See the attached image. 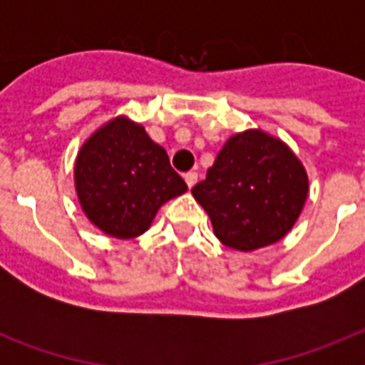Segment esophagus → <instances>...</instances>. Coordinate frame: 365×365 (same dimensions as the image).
I'll return each mask as SVG.
<instances>
[{"label":"esophagus","mask_w":365,"mask_h":365,"mask_svg":"<svg viewBox=\"0 0 365 365\" xmlns=\"http://www.w3.org/2000/svg\"><path fill=\"white\" fill-rule=\"evenodd\" d=\"M183 178H185V183H187V187L191 189L195 183H197V178H199V176H197V172H187V174H185Z\"/></svg>","instance_id":"1"}]
</instances>
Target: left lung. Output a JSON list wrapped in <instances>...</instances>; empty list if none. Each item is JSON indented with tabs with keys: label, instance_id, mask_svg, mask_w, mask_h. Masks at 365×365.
<instances>
[{
	"label": "left lung",
	"instance_id": "left-lung-1",
	"mask_svg": "<svg viewBox=\"0 0 365 365\" xmlns=\"http://www.w3.org/2000/svg\"><path fill=\"white\" fill-rule=\"evenodd\" d=\"M191 193L217 239L239 252H254L292 231L309 197V174L288 143L248 128L229 138Z\"/></svg>",
	"mask_w": 365,
	"mask_h": 365
}]
</instances>
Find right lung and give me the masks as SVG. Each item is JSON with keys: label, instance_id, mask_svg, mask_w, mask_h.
<instances>
[{"label": "right lung", "instance_id": "right-lung-1", "mask_svg": "<svg viewBox=\"0 0 365 365\" xmlns=\"http://www.w3.org/2000/svg\"><path fill=\"white\" fill-rule=\"evenodd\" d=\"M73 185L88 222L119 240L145 233L160 206L187 191L165 148L126 115L106 121L83 142Z\"/></svg>", "mask_w": 365, "mask_h": 365}]
</instances>
